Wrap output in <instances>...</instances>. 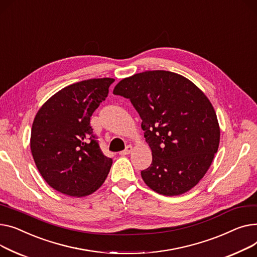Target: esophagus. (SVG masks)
I'll return each instance as SVG.
<instances>
[{
  "label": "esophagus",
  "instance_id": "34e87169",
  "mask_svg": "<svg viewBox=\"0 0 257 257\" xmlns=\"http://www.w3.org/2000/svg\"><path fill=\"white\" fill-rule=\"evenodd\" d=\"M132 150H133V146L132 145H127L124 150H122V152L119 153V155L120 156H126V155H128L132 152Z\"/></svg>",
  "mask_w": 257,
  "mask_h": 257
}]
</instances>
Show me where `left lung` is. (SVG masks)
<instances>
[{
	"mask_svg": "<svg viewBox=\"0 0 257 257\" xmlns=\"http://www.w3.org/2000/svg\"><path fill=\"white\" fill-rule=\"evenodd\" d=\"M113 93L128 98L142 119L153 155L141 171L144 183L165 196L197 185L220 142L216 112L201 90L180 74L149 70L121 80Z\"/></svg>",
	"mask_w": 257,
	"mask_h": 257,
	"instance_id": "left-lung-1",
	"label": "left lung"
}]
</instances>
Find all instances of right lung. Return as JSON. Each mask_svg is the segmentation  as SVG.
I'll list each match as a JSON object with an SVG mask.
<instances>
[{
  "label": "right lung",
  "mask_w": 257,
  "mask_h": 257,
  "mask_svg": "<svg viewBox=\"0 0 257 257\" xmlns=\"http://www.w3.org/2000/svg\"><path fill=\"white\" fill-rule=\"evenodd\" d=\"M114 81L102 78L69 85L37 112L31 152L41 176L56 191L82 197L95 192L107 178L113 161L102 154L90 117Z\"/></svg>",
  "instance_id": "add662e5"
}]
</instances>
